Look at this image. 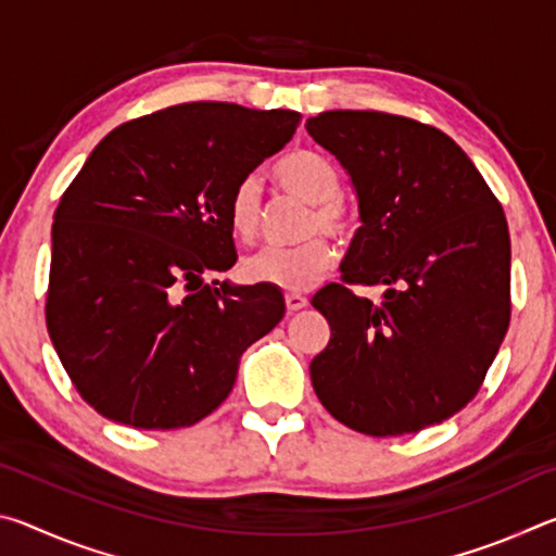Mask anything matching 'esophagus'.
<instances>
[{
    "instance_id": "34e87169",
    "label": "esophagus",
    "mask_w": 556,
    "mask_h": 556,
    "mask_svg": "<svg viewBox=\"0 0 556 556\" xmlns=\"http://www.w3.org/2000/svg\"><path fill=\"white\" fill-rule=\"evenodd\" d=\"M285 301H287V312H289V314L301 312V308L308 306V299L301 296V294H287Z\"/></svg>"
}]
</instances>
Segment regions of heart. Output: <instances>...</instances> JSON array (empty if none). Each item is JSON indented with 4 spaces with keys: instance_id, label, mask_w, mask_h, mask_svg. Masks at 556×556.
Returning a JSON list of instances; mask_svg holds the SVG:
<instances>
[{
    "instance_id": "1",
    "label": "heart",
    "mask_w": 556,
    "mask_h": 556,
    "mask_svg": "<svg viewBox=\"0 0 556 556\" xmlns=\"http://www.w3.org/2000/svg\"><path fill=\"white\" fill-rule=\"evenodd\" d=\"M277 184L301 201L314 203L304 235H316L294 248H265L242 262V275L252 285H269L289 294H301L316 287L336 262L331 242L318 232L348 242L355 232L353 213L341 203V174L324 154L296 149L275 166ZM262 220V184L257 176L238 181L228 203V223L238 240L252 242Z\"/></svg>"
}]
</instances>
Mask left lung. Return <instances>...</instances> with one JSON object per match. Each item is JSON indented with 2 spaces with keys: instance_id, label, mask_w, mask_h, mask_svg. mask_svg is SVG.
I'll list each match as a JSON object with an SVG mask.
<instances>
[{
  "instance_id": "1",
  "label": "left lung",
  "mask_w": 556,
  "mask_h": 556,
  "mask_svg": "<svg viewBox=\"0 0 556 556\" xmlns=\"http://www.w3.org/2000/svg\"><path fill=\"white\" fill-rule=\"evenodd\" d=\"M306 131L351 174L363 220L343 285L312 299L331 326L312 361L318 400L368 437L441 425L481 390L510 324L503 205L464 149L417 119L331 110ZM351 283L389 289L375 305Z\"/></svg>"
}]
</instances>
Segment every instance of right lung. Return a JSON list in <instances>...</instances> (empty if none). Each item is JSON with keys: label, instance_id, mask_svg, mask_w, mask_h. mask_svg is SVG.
Masks as SVG:
<instances>
[{"label": "right lung", "instance_id": "1", "mask_svg": "<svg viewBox=\"0 0 556 556\" xmlns=\"http://www.w3.org/2000/svg\"><path fill=\"white\" fill-rule=\"evenodd\" d=\"M299 119L184 102L112 129L65 188L46 326L102 417L135 429L195 425L230 394L242 353L281 321L277 287L205 285L203 275L235 265L230 195Z\"/></svg>", "mask_w": 556, "mask_h": 556}]
</instances>
